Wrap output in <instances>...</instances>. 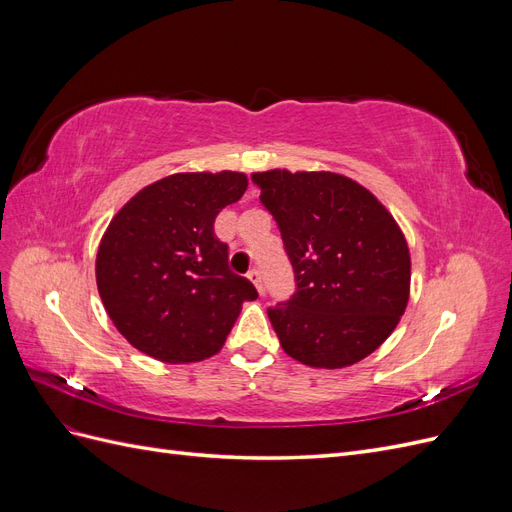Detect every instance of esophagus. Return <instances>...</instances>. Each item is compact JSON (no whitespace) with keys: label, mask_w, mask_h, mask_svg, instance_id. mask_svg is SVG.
<instances>
[{"label":"esophagus","mask_w":512,"mask_h":512,"mask_svg":"<svg viewBox=\"0 0 512 512\" xmlns=\"http://www.w3.org/2000/svg\"><path fill=\"white\" fill-rule=\"evenodd\" d=\"M247 277H250V282L256 286V290L262 294V277H260V271L258 269H250V273H247Z\"/></svg>","instance_id":"esophagus-1"}]
</instances>
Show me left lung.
Masks as SVG:
<instances>
[{"label":"left lung","instance_id":"left-lung-1","mask_svg":"<svg viewBox=\"0 0 512 512\" xmlns=\"http://www.w3.org/2000/svg\"><path fill=\"white\" fill-rule=\"evenodd\" d=\"M260 203L282 232L297 292L269 309L288 356L342 369L378 350L410 299L404 232L361 183L331 170L254 173Z\"/></svg>","mask_w":512,"mask_h":512}]
</instances>
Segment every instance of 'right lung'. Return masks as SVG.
Segmentation results:
<instances>
[{
  "mask_svg": "<svg viewBox=\"0 0 512 512\" xmlns=\"http://www.w3.org/2000/svg\"><path fill=\"white\" fill-rule=\"evenodd\" d=\"M247 190L245 173H175L136 192L102 235L96 282L108 318L162 363L220 352L254 284L228 269L218 213Z\"/></svg>",
  "mask_w": 512,
  "mask_h": 512,
  "instance_id": "obj_1",
  "label": "right lung"
}]
</instances>
